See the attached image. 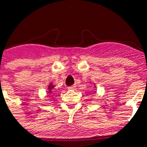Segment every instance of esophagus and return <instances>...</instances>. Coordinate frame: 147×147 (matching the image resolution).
Segmentation results:
<instances>
[{"instance_id": "esophagus-1", "label": "esophagus", "mask_w": 147, "mask_h": 147, "mask_svg": "<svg viewBox=\"0 0 147 147\" xmlns=\"http://www.w3.org/2000/svg\"><path fill=\"white\" fill-rule=\"evenodd\" d=\"M76 88V85H71V86H69L68 89L69 90H74Z\"/></svg>"}]
</instances>
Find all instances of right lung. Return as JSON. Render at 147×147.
<instances>
[{
    "instance_id": "right-lung-1",
    "label": "right lung",
    "mask_w": 147,
    "mask_h": 147,
    "mask_svg": "<svg viewBox=\"0 0 147 147\" xmlns=\"http://www.w3.org/2000/svg\"><path fill=\"white\" fill-rule=\"evenodd\" d=\"M53 87H54V85H51L49 86V90H50V92H53V91H51V88H53Z\"/></svg>"
}]
</instances>
